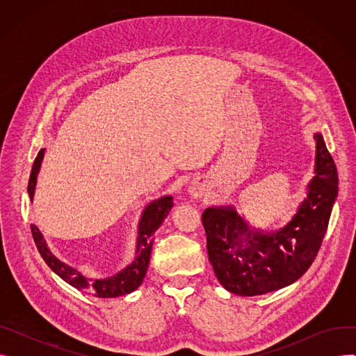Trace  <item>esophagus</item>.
Returning a JSON list of instances; mask_svg holds the SVG:
<instances>
[{"label":"esophagus","mask_w":356,"mask_h":356,"mask_svg":"<svg viewBox=\"0 0 356 356\" xmlns=\"http://www.w3.org/2000/svg\"><path fill=\"white\" fill-rule=\"evenodd\" d=\"M191 193H192V196H195V197H197V196H199V195H200V192H199V189H195V188H193V189H192V191H191Z\"/></svg>","instance_id":"esophagus-1"}]
</instances>
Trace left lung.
Masks as SVG:
<instances>
[{
  "label": "left lung",
  "mask_w": 356,
  "mask_h": 356,
  "mask_svg": "<svg viewBox=\"0 0 356 356\" xmlns=\"http://www.w3.org/2000/svg\"><path fill=\"white\" fill-rule=\"evenodd\" d=\"M314 177L307 197L283 229H251L232 207L203 212L208 257L228 291L259 296L283 289L300 278L319 252L338 196V172L322 134H314Z\"/></svg>",
  "instance_id": "obj_1"
}]
</instances>
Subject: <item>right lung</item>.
<instances>
[{"instance_id": "add662e5", "label": "right lung", "mask_w": 356, "mask_h": 356, "mask_svg": "<svg viewBox=\"0 0 356 356\" xmlns=\"http://www.w3.org/2000/svg\"><path fill=\"white\" fill-rule=\"evenodd\" d=\"M44 152H46V148H42L33 163L30 180H29V188H27L30 200H33L35 183H37V175H39ZM172 207H173L172 196L160 197L148 204V207L143 212L140 225H138L136 259L127 268L120 271L118 274L112 275L109 278H104V280L86 278L78 270H74V268L69 267L67 264L62 263L59 258H56L50 252L39 228H37L35 225H31L30 228H31L33 239L35 242V247H37V250H39L43 259L46 261V264L62 280H65L66 283H69L74 289L83 290V291L92 294V296H97V297H118V296L134 291L143 283V280L147 273L148 263H149V255H152L153 241H154L153 235L157 231V228L161 225V222L164 220L167 213L170 212Z\"/></svg>"}]
</instances>
